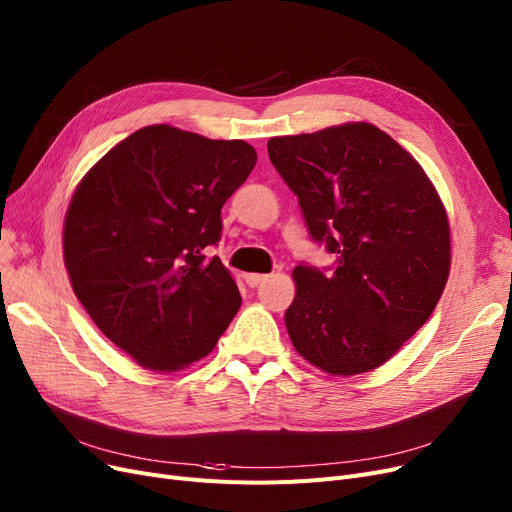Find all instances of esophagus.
Returning <instances> with one entry per match:
<instances>
[{"instance_id":"esophagus-1","label":"esophagus","mask_w":512,"mask_h":512,"mask_svg":"<svg viewBox=\"0 0 512 512\" xmlns=\"http://www.w3.org/2000/svg\"><path fill=\"white\" fill-rule=\"evenodd\" d=\"M266 277H269V275H260V273H246V275H243V279H246V283H248L250 287L260 285L262 281H266Z\"/></svg>"}]
</instances>
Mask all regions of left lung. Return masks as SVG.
<instances>
[{"label": "left lung", "mask_w": 512, "mask_h": 512, "mask_svg": "<svg viewBox=\"0 0 512 512\" xmlns=\"http://www.w3.org/2000/svg\"><path fill=\"white\" fill-rule=\"evenodd\" d=\"M269 158L298 196L331 273L298 264L291 344L331 375L367 373L431 316L450 273L446 208L421 164L369 123L273 137Z\"/></svg>", "instance_id": "obj_1"}]
</instances>
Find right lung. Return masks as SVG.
Listing matches in <instances>:
<instances>
[{
    "instance_id": "1",
    "label": "right lung",
    "mask_w": 512,
    "mask_h": 512,
    "mask_svg": "<svg viewBox=\"0 0 512 512\" xmlns=\"http://www.w3.org/2000/svg\"><path fill=\"white\" fill-rule=\"evenodd\" d=\"M241 139L143 127L79 183L64 221L75 296L112 344L150 371L210 354L241 306L218 256L221 208L256 166Z\"/></svg>"
}]
</instances>
